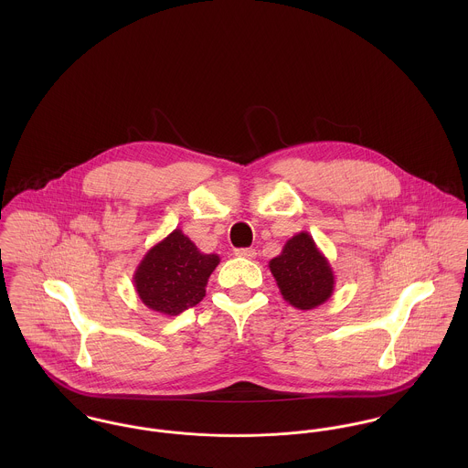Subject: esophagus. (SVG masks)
Listing matches in <instances>:
<instances>
[{"mask_svg":"<svg viewBox=\"0 0 468 468\" xmlns=\"http://www.w3.org/2000/svg\"><path fill=\"white\" fill-rule=\"evenodd\" d=\"M234 254L238 258H245V260H254L256 258V250L254 249H238Z\"/></svg>","mask_w":468,"mask_h":468,"instance_id":"1","label":"esophagus"}]
</instances>
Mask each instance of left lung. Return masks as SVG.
<instances>
[{
	"label": "left lung",
	"instance_id": "8db88e82",
	"mask_svg": "<svg viewBox=\"0 0 468 468\" xmlns=\"http://www.w3.org/2000/svg\"><path fill=\"white\" fill-rule=\"evenodd\" d=\"M268 267L282 299L293 308L314 310L334 293V268L306 230L292 236Z\"/></svg>",
	"mask_w": 468,
	"mask_h": 468
}]
</instances>
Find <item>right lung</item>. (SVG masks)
Returning <instances> with one entry per match:
<instances>
[{
    "mask_svg": "<svg viewBox=\"0 0 468 468\" xmlns=\"http://www.w3.org/2000/svg\"><path fill=\"white\" fill-rule=\"evenodd\" d=\"M218 265V254H203L180 229H175L134 268V290L149 310L175 317L205 297L207 281Z\"/></svg>",
    "mask_w": 468,
    "mask_h": 468,
    "instance_id": "add662e5",
    "label": "right lung"
}]
</instances>
